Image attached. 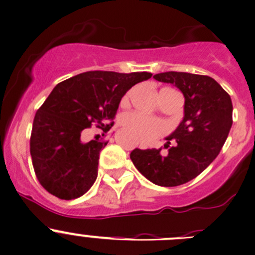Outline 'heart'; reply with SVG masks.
Listing matches in <instances>:
<instances>
[{
  "label": "heart",
  "mask_w": 255,
  "mask_h": 255,
  "mask_svg": "<svg viewBox=\"0 0 255 255\" xmlns=\"http://www.w3.org/2000/svg\"><path fill=\"white\" fill-rule=\"evenodd\" d=\"M128 96L129 95L125 96L123 102H127ZM121 126L125 129L129 130L138 142L144 144H150L155 139L164 135L168 130V126L164 121L148 117L138 112L126 113L121 118Z\"/></svg>",
  "instance_id": "1"
}]
</instances>
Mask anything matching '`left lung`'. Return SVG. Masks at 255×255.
<instances>
[{
	"instance_id": "1",
	"label": "left lung",
	"mask_w": 255,
	"mask_h": 255,
	"mask_svg": "<svg viewBox=\"0 0 255 255\" xmlns=\"http://www.w3.org/2000/svg\"><path fill=\"white\" fill-rule=\"evenodd\" d=\"M159 82L175 86L184 96V117L168 135L164 148L138 149L130 159L152 183L162 187L184 184L201 174L221 152L233 123L231 96L216 80L187 72H163L153 76ZM170 140L176 144L170 147Z\"/></svg>"
}]
</instances>
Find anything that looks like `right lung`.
Here are the masks:
<instances>
[{
  "instance_id": "obj_1",
  "label": "right lung",
  "mask_w": 255,
  "mask_h": 255,
  "mask_svg": "<svg viewBox=\"0 0 255 255\" xmlns=\"http://www.w3.org/2000/svg\"><path fill=\"white\" fill-rule=\"evenodd\" d=\"M150 77L148 72L90 71L53 88L34 116L29 140L34 173L47 192L70 201L92 187L100 152L108 142H82V130L92 123L110 130L123 96Z\"/></svg>"
}]
</instances>
